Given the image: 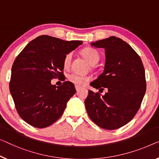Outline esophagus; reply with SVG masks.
I'll list each match as a JSON object with an SVG mask.
<instances>
[{
  "mask_svg": "<svg viewBox=\"0 0 159 159\" xmlns=\"http://www.w3.org/2000/svg\"><path fill=\"white\" fill-rule=\"evenodd\" d=\"M75 90H76V91H80V89H81V87H80V86H77V85H75Z\"/></svg>",
  "mask_w": 159,
  "mask_h": 159,
  "instance_id": "34e87169",
  "label": "esophagus"
}]
</instances>
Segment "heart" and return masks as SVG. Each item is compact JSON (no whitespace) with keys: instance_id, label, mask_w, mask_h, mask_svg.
Segmentation results:
<instances>
[{"instance_id":"heart-1","label":"heart","mask_w":159,"mask_h":159,"mask_svg":"<svg viewBox=\"0 0 159 159\" xmlns=\"http://www.w3.org/2000/svg\"><path fill=\"white\" fill-rule=\"evenodd\" d=\"M81 54L84 58L89 62V64L93 66L98 63L100 59V55L96 49L93 48H86L81 51ZM73 54L71 53H68L65 56L63 60V66L65 68H67L71 63ZM68 79L70 82L73 83L77 86H83L85 83L89 80V78L86 76H80L75 74H70L68 76Z\"/></svg>"}]
</instances>
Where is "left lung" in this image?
I'll use <instances>...</instances> for the list:
<instances>
[{
	"label": "left lung",
	"instance_id": "left-lung-1",
	"mask_svg": "<svg viewBox=\"0 0 159 159\" xmlns=\"http://www.w3.org/2000/svg\"><path fill=\"white\" fill-rule=\"evenodd\" d=\"M91 46L105 49L103 72L90 85L106 89L101 96L89 91L85 100L88 114L104 129L124 126L136 114L146 90L145 70L141 59L126 42L111 36L91 43Z\"/></svg>",
	"mask_w": 159,
	"mask_h": 159
}]
</instances>
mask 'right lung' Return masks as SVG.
Listing matches in <instances>:
<instances>
[{
  "mask_svg": "<svg viewBox=\"0 0 159 159\" xmlns=\"http://www.w3.org/2000/svg\"><path fill=\"white\" fill-rule=\"evenodd\" d=\"M83 43L40 35L16 57L12 66L10 92L18 114L33 126L48 127L60 118L75 94L74 84L60 86L51 79L63 75L65 56Z\"/></svg>",
  "mask_w": 159,
  "mask_h": 159,
  "instance_id": "right-lung-1",
  "label": "right lung"
}]
</instances>
